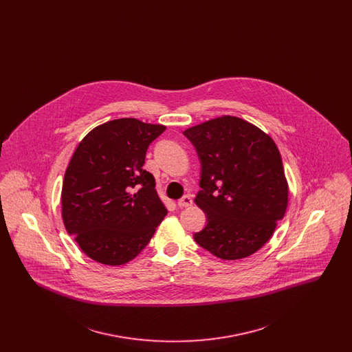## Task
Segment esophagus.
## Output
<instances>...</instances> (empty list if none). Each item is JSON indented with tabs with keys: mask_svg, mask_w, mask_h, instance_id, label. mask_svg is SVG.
Segmentation results:
<instances>
[{
	"mask_svg": "<svg viewBox=\"0 0 352 352\" xmlns=\"http://www.w3.org/2000/svg\"><path fill=\"white\" fill-rule=\"evenodd\" d=\"M191 204H192L191 195H184V197L178 201V206H179V207H190Z\"/></svg>",
	"mask_w": 352,
	"mask_h": 352,
	"instance_id": "1",
	"label": "esophagus"
}]
</instances>
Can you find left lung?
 Here are the masks:
<instances>
[{
    "label": "left lung",
    "mask_w": 352,
    "mask_h": 352,
    "mask_svg": "<svg viewBox=\"0 0 352 352\" xmlns=\"http://www.w3.org/2000/svg\"><path fill=\"white\" fill-rule=\"evenodd\" d=\"M184 134L201 161L195 203L207 224L194 234L195 241L223 260L251 256L272 237L287 207V182L274 141L234 116L206 121Z\"/></svg>",
    "instance_id": "left-lung-1"
}]
</instances>
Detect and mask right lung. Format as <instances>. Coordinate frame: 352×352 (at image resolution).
<instances>
[{
	"label": "right lung",
	"mask_w": 352,
	"mask_h": 352,
	"mask_svg": "<svg viewBox=\"0 0 352 352\" xmlns=\"http://www.w3.org/2000/svg\"><path fill=\"white\" fill-rule=\"evenodd\" d=\"M166 126L118 118L96 126L78 145L62 187V218L82 251L105 265L133 260L168 210L144 170L151 142Z\"/></svg>",
	"instance_id": "1"
}]
</instances>
